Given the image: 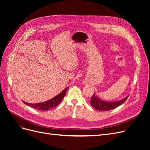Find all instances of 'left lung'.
<instances>
[{
	"instance_id": "obj_1",
	"label": "left lung",
	"mask_w": 150,
	"mask_h": 150,
	"mask_svg": "<svg viewBox=\"0 0 150 150\" xmlns=\"http://www.w3.org/2000/svg\"><path fill=\"white\" fill-rule=\"evenodd\" d=\"M128 98V96H127L119 101L106 102L100 100L97 96H95L94 94L91 98V104L92 107L96 109V110L100 111H110L121 105L122 104H123L126 101Z\"/></svg>"
}]
</instances>
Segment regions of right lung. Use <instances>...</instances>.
<instances>
[{"mask_svg":"<svg viewBox=\"0 0 150 150\" xmlns=\"http://www.w3.org/2000/svg\"><path fill=\"white\" fill-rule=\"evenodd\" d=\"M68 88H69V87L64 89L61 93H60L58 95H57L56 96L54 97L51 99H50V100H48L47 101H45L43 103H35V104H30L28 103H25L24 101H23V103L27 104V105H28L29 106L35 109V110H41V111L49 110L52 108H55L61 103L63 98L64 97Z\"/></svg>","mask_w":150,"mask_h":150,"instance_id":"add662e5","label":"right lung"}]
</instances>
